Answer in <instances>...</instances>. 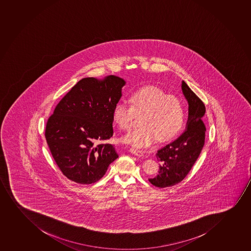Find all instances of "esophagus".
Here are the masks:
<instances>
[{
  "instance_id": "obj_1",
  "label": "esophagus",
  "mask_w": 251,
  "mask_h": 251,
  "mask_svg": "<svg viewBox=\"0 0 251 251\" xmlns=\"http://www.w3.org/2000/svg\"><path fill=\"white\" fill-rule=\"evenodd\" d=\"M132 154H134L136 156H143L144 152H143L140 149H135V148H131L129 150Z\"/></svg>"
}]
</instances>
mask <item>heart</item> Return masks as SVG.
Masks as SVG:
<instances>
[{
  "label": "heart",
  "mask_w": 251,
  "mask_h": 251,
  "mask_svg": "<svg viewBox=\"0 0 251 251\" xmlns=\"http://www.w3.org/2000/svg\"><path fill=\"white\" fill-rule=\"evenodd\" d=\"M129 106L116 102L113 109V120L122 130L132 127L135 116H140L141 126L123 138L124 143L136 148L151 145L158 139H172L181 128L183 122L182 102L178 98L167 95L155 86H147L132 93L128 98Z\"/></svg>",
  "instance_id": "b5f03b06"
}]
</instances>
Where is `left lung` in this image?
Returning <instances> with one entry per match:
<instances>
[{"label": "left lung", "mask_w": 251, "mask_h": 251, "mask_svg": "<svg viewBox=\"0 0 251 251\" xmlns=\"http://www.w3.org/2000/svg\"><path fill=\"white\" fill-rule=\"evenodd\" d=\"M181 90L188 102L186 129L177 139L157 151L159 172L156 176L149 179L153 186L160 188L181 182L192 169L205 143L206 128L202 120L205 105L183 80Z\"/></svg>", "instance_id": "left-lung-1"}]
</instances>
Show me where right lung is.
<instances>
[{"label": "right lung", "mask_w": 251, "mask_h": 251, "mask_svg": "<svg viewBox=\"0 0 251 251\" xmlns=\"http://www.w3.org/2000/svg\"><path fill=\"white\" fill-rule=\"evenodd\" d=\"M124 78H82L59 101L46 124V138L63 174L76 183H95L119 157L114 146L100 143L113 136V109L122 97Z\"/></svg>", "instance_id": "obj_1"}]
</instances>
